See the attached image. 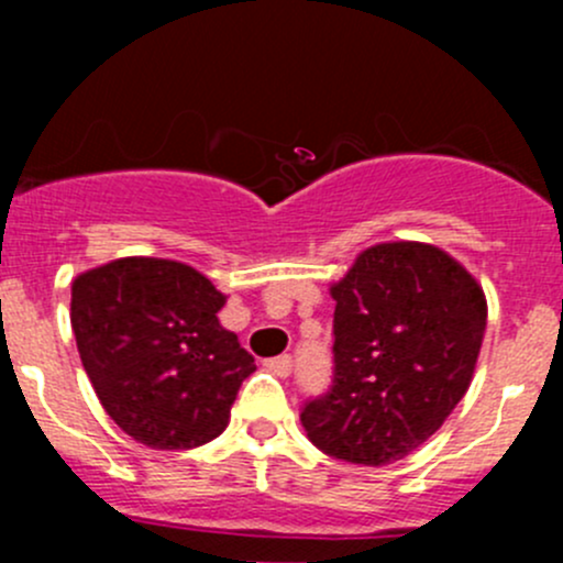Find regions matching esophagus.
<instances>
[{
    "label": "esophagus",
    "mask_w": 563,
    "mask_h": 563,
    "mask_svg": "<svg viewBox=\"0 0 563 563\" xmlns=\"http://www.w3.org/2000/svg\"><path fill=\"white\" fill-rule=\"evenodd\" d=\"M264 365H266V371L275 373L277 378H286L288 373H291V356H288V354L275 356V360H266Z\"/></svg>",
    "instance_id": "obj_1"
}]
</instances>
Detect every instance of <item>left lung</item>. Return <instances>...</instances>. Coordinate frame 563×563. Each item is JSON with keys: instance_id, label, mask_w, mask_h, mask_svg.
<instances>
[{"instance_id": "8db88e82", "label": "left lung", "mask_w": 563, "mask_h": 563, "mask_svg": "<svg viewBox=\"0 0 563 563\" xmlns=\"http://www.w3.org/2000/svg\"><path fill=\"white\" fill-rule=\"evenodd\" d=\"M329 294L334 378L305 402L302 428L345 463H395L463 400L485 338V291L441 247L382 242L362 250Z\"/></svg>"}]
</instances>
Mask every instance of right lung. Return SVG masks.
Wrapping results in <instances>:
<instances>
[{"label": "right lung", "instance_id": "add662e5", "mask_svg": "<svg viewBox=\"0 0 563 563\" xmlns=\"http://www.w3.org/2000/svg\"><path fill=\"white\" fill-rule=\"evenodd\" d=\"M225 294L192 266L130 255L73 280L70 323L106 413L150 450L218 439L253 356L220 327Z\"/></svg>", "mask_w": 563, "mask_h": 563}]
</instances>
